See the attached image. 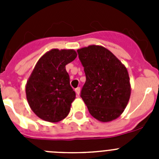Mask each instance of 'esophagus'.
Instances as JSON below:
<instances>
[{
    "label": "esophagus",
    "instance_id": "esophagus-1",
    "mask_svg": "<svg viewBox=\"0 0 159 159\" xmlns=\"http://www.w3.org/2000/svg\"><path fill=\"white\" fill-rule=\"evenodd\" d=\"M75 93H76L77 95H80V88H79V87H78V88H75Z\"/></svg>",
    "mask_w": 159,
    "mask_h": 159
}]
</instances>
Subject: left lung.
Instances as JSON below:
<instances>
[{"instance_id":"8db88e82","label":"left lung","mask_w":159,"mask_h":159,"mask_svg":"<svg viewBox=\"0 0 159 159\" xmlns=\"http://www.w3.org/2000/svg\"><path fill=\"white\" fill-rule=\"evenodd\" d=\"M77 52L86 75L80 96L89 113L102 123L119 118L131 92L127 67L102 46L89 45Z\"/></svg>"}]
</instances>
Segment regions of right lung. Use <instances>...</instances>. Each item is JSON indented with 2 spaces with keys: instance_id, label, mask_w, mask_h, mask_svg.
Wrapping results in <instances>:
<instances>
[{
  "instance_id": "1",
  "label": "right lung",
  "mask_w": 159,
  "mask_h": 159,
  "mask_svg": "<svg viewBox=\"0 0 159 159\" xmlns=\"http://www.w3.org/2000/svg\"><path fill=\"white\" fill-rule=\"evenodd\" d=\"M76 57L73 49L54 48L43 54L35 65L25 92L29 107L40 119L57 123L69 113L75 92L65 66Z\"/></svg>"
}]
</instances>
